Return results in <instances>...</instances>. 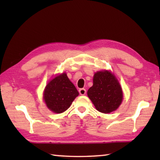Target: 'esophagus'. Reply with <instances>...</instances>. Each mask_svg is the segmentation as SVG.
Segmentation results:
<instances>
[{
	"label": "esophagus",
	"instance_id": "esophagus-1",
	"mask_svg": "<svg viewBox=\"0 0 160 160\" xmlns=\"http://www.w3.org/2000/svg\"><path fill=\"white\" fill-rule=\"evenodd\" d=\"M87 93V91L85 89H80L79 90V93L80 95H82V96H84V95H85Z\"/></svg>",
	"mask_w": 160,
	"mask_h": 160
}]
</instances>
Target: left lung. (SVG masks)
Here are the masks:
<instances>
[{
    "label": "left lung",
    "instance_id": "obj_1",
    "mask_svg": "<svg viewBox=\"0 0 160 160\" xmlns=\"http://www.w3.org/2000/svg\"><path fill=\"white\" fill-rule=\"evenodd\" d=\"M93 81L87 95L96 109L104 113L116 110L122 102L123 93L114 75L108 71H98L95 73Z\"/></svg>",
    "mask_w": 160,
    "mask_h": 160
}]
</instances>
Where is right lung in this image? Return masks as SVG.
<instances>
[{"label": "right lung", "instance_id": "obj_1", "mask_svg": "<svg viewBox=\"0 0 160 160\" xmlns=\"http://www.w3.org/2000/svg\"><path fill=\"white\" fill-rule=\"evenodd\" d=\"M79 93L76 87L64 73L54 78L47 84L43 98L51 111L61 113L69 108Z\"/></svg>", "mask_w": 160, "mask_h": 160}]
</instances>
